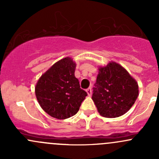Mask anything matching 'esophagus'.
<instances>
[{
    "instance_id": "34e87169",
    "label": "esophagus",
    "mask_w": 159,
    "mask_h": 159,
    "mask_svg": "<svg viewBox=\"0 0 159 159\" xmlns=\"http://www.w3.org/2000/svg\"><path fill=\"white\" fill-rule=\"evenodd\" d=\"M86 91H87L88 94H89V96L91 95V93H92V91H91V88H89V89H86Z\"/></svg>"
}]
</instances>
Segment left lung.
<instances>
[{
	"mask_svg": "<svg viewBox=\"0 0 159 159\" xmlns=\"http://www.w3.org/2000/svg\"><path fill=\"white\" fill-rule=\"evenodd\" d=\"M138 96L137 81L122 66L112 61L98 68L91 98L102 116H121L132 107Z\"/></svg>",
	"mask_w": 159,
	"mask_h": 159,
	"instance_id": "left-lung-1",
	"label": "left lung"
}]
</instances>
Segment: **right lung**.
Listing matches in <instances>:
<instances>
[{"label":"right lung","mask_w":159,"mask_h":159,"mask_svg":"<svg viewBox=\"0 0 159 159\" xmlns=\"http://www.w3.org/2000/svg\"><path fill=\"white\" fill-rule=\"evenodd\" d=\"M75 68L70 57H65L54 64L37 82L38 103L53 118L66 119L75 115L88 95L75 78Z\"/></svg>","instance_id":"right-lung-1"}]
</instances>
